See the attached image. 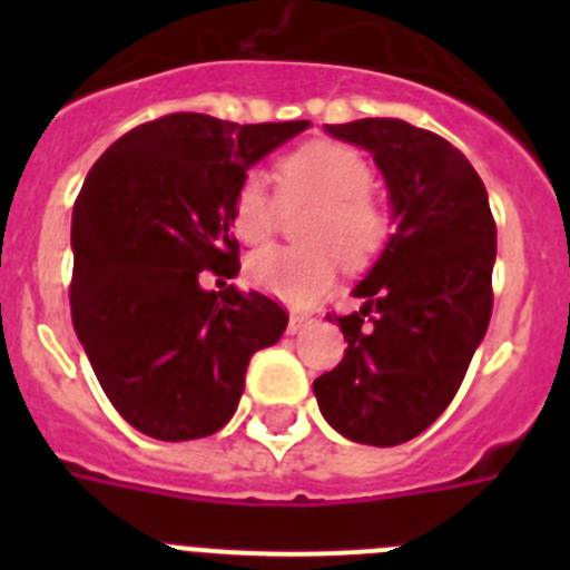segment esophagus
I'll return each instance as SVG.
<instances>
[{"mask_svg":"<svg viewBox=\"0 0 570 570\" xmlns=\"http://www.w3.org/2000/svg\"><path fill=\"white\" fill-rule=\"evenodd\" d=\"M311 322H314V320H311L308 314H291V316H288V334H291V336L302 334V331L308 328Z\"/></svg>","mask_w":570,"mask_h":570,"instance_id":"34e87169","label":"esophagus"}]
</instances>
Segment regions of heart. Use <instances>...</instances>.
<instances>
[{"label":"heart","mask_w":570,"mask_h":570,"mask_svg":"<svg viewBox=\"0 0 570 570\" xmlns=\"http://www.w3.org/2000/svg\"><path fill=\"white\" fill-rule=\"evenodd\" d=\"M371 165L340 142H311L276 168L279 199L262 174L239 183L230 205V228L248 245L271 236L282 208L308 210L296 219V248H265L248 259V279L262 294L288 305H311L336 282V262L365 268L387 242V214L371 188Z\"/></svg>","instance_id":"heart-1"}]
</instances>
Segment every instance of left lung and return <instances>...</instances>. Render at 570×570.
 <instances>
[{"mask_svg":"<svg viewBox=\"0 0 570 570\" xmlns=\"http://www.w3.org/2000/svg\"><path fill=\"white\" fill-rule=\"evenodd\" d=\"M374 156L396 230L334 316L345 356L314 380L322 416L362 445L414 440L451 405L493 308L497 225L465 156L402 119L325 125ZM331 320V316H328Z\"/></svg>","mask_w":570,"mask_h":570,"instance_id":"8db88e82","label":"left lung"}]
</instances>
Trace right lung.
<instances>
[{
	"label": "right lung",
	"instance_id": "add662e5",
	"mask_svg": "<svg viewBox=\"0 0 570 570\" xmlns=\"http://www.w3.org/2000/svg\"><path fill=\"white\" fill-rule=\"evenodd\" d=\"M308 125L168 114L90 168L70 223V316L110 405L145 436L203 440L228 425L250 356L285 334L282 305L205 291L203 271H239L236 188Z\"/></svg>",
	"mask_w": 570,
	"mask_h": 570
}]
</instances>
